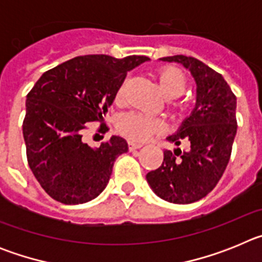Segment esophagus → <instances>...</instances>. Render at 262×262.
Instances as JSON below:
<instances>
[{
  "label": "esophagus",
  "mask_w": 262,
  "mask_h": 262,
  "mask_svg": "<svg viewBox=\"0 0 262 262\" xmlns=\"http://www.w3.org/2000/svg\"><path fill=\"white\" fill-rule=\"evenodd\" d=\"M142 147H143V145L138 144V143H134V142L128 143V148H129V151H131V152H136L139 148H142Z\"/></svg>",
  "instance_id": "esophagus-1"
}]
</instances>
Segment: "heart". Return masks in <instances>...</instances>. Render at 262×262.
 I'll return each mask as SVG.
<instances>
[{"label": "heart", "mask_w": 262, "mask_h": 262, "mask_svg": "<svg viewBox=\"0 0 262 262\" xmlns=\"http://www.w3.org/2000/svg\"><path fill=\"white\" fill-rule=\"evenodd\" d=\"M160 89L168 98L178 97L185 90V77L181 72L174 68H164L157 75ZM123 97L122 89L118 90L117 101ZM119 133L133 142H144L149 136L161 131L163 120L143 111H128L119 117L117 122Z\"/></svg>", "instance_id": "1"}]
</instances>
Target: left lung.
Segmentation results:
<instances>
[{"label":"left lung","instance_id":"8db88e82","mask_svg":"<svg viewBox=\"0 0 262 262\" xmlns=\"http://www.w3.org/2000/svg\"><path fill=\"white\" fill-rule=\"evenodd\" d=\"M177 62L190 72L196 85L195 106L169 140L189 144L174 154L164 151V161L147 174V182L161 200L187 205L202 200L216 186L230 161L236 135V97L221 73L194 57L176 55L160 59Z\"/></svg>","mask_w":262,"mask_h":262}]
</instances>
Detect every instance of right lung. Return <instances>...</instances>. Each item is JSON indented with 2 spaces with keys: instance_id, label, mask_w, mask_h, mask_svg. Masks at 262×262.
I'll return each instance as SVG.
<instances>
[{
  "instance_id": "add662e5",
  "label": "right lung",
  "mask_w": 262,
  "mask_h": 262,
  "mask_svg": "<svg viewBox=\"0 0 262 262\" xmlns=\"http://www.w3.org/2000/svg\"><path fill=\"white\" fill-rule=\"evenodd\" d=\"M147 56L85 55L45 72L26 98L23 138L30 169L46 193L81 205L105 190L115 160L128 151L120 136L98 148L82 140L85 124L103 122L127 72ZM107 127L101 126L99 131Z\"/></svg>"
}]
</instances>
